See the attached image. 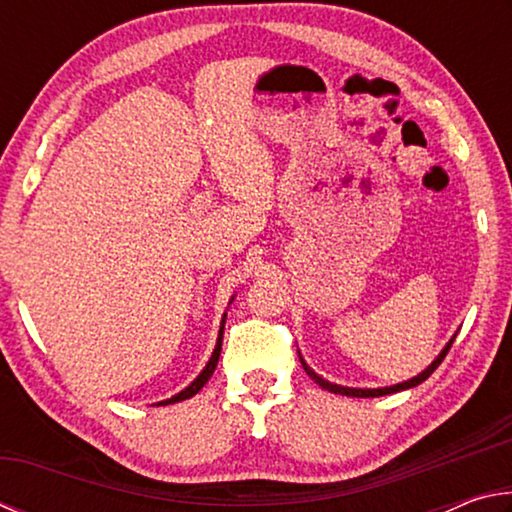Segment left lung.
<instances>
[{
  "label": "left lung",
  "instance_id": "1",
  "mask_svg": "<svg viewBox=\"0 0 512 512\" xmlns=\"http://www.w3.org/2000/svg\"><path fill=\"white\" fill-rule=\"evenodd\" d=\"M456 339V336H454ZM454 339L447 343V348L438 354L436 357V361L431 363V366L424 370V372H420L418 377H413V379H409V381H402V384H397V386H391V388H345V386H336V384H329V381H325L323 377H318L314 370H311L305 361H302V368L307 370V375L316 381L318 386H323L325 391H329V393H336V395H348V397H381V395H391V393H397V391H406V388H413V386H418V384H422L424 379H427L433 370H436L438 366H440V361H443L445 357H447V352H449V348H452V343H454Z\"/></svg>",
  "mask_w": 512,
  "mask_h": 512
}]
</instances>
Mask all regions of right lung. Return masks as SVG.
I'll return each instance as SVG.
<instances>
[{"label":"right lung","mask_w":512,"mask_h":512,"mask_svg":"<svg viewBox=\"0 0 512 512\" xmlns=\"http://www.w3.org/2000/svg\"><path fill=\"white\" fill-rule=\"evenodd\" d=\"M223 325H225V316H223V323H221V329H219V341H216V348H214V352H212V359L207 361V366L203 368V372L201 375H198L192 384H189L185 391H180L178 395H173L171 400H164V402H160V404H173V402H183V400H189V397L192 395H196L198 391H201V388L207 384V379L212 377V372H214V368H216V363H219V354H221V341H223Z\"/></svg>","instance_id":"1"}]
</instances>
